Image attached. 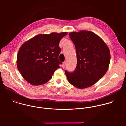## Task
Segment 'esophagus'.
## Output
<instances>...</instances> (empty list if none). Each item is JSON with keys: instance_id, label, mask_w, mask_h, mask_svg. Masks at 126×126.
I'll return each mask as SVG.
<instances>
[{"instance_id": "obj_1", "label": "esophagus", "mask_w": 126, "mask_h": 126, "mask_svg": "<svg viewBox=\"0 0 126 126\" xmlns=\"http://www.w3.org/2000/svg\"><path fill=\"white\" fill-rule=\"evenodd\" d=\"M66 61H65V62H64L63 63L62 67H63V68H65V66H66Z\"/></svg>"}]
</instances>
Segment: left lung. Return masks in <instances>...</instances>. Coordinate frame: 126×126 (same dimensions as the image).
Returning <instances> with one entry per match:
<instances>
[{
  "instance_id": "8db88e82",
  "label": "left lung",
  "mask_w": 126,
  "mask_h": 126,
  "mask_svg": "<svg viewBox=\"0 0 126 126\" xmlns=\"http://www.w3.org/2000/svg\"><path fill=\"white\" fill-rule=\"evenodd\" d=\"M75 46L77 66L73 72L65 71L69 82L83 89L90 87L106 74L110 62V50L104 41L91 31L69 34Z\"/></svg>"
}]
</instances>
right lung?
Wrapping results in <instances>:
<instances>
[{"label":"right lung","mask_w":126,"mask_h":126,"mask_svg":"<svg viewBox=\"0 0 126 126\" xmlns=\"http://www.w3.org/2000/svg\"><path fill=\"white\" fill-rule=\"evenodd\" d=\"M66 32L40 34L25 42L19 49L17 65L24 79L33 85L48 82L62 63L58 56L60 40Z\"/></svg>","instance_id":"right-lung-1"}]
</instances>
